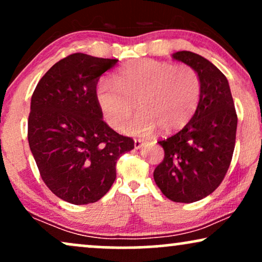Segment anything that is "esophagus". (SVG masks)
I'll list each match as a JSON object with an SVG mask.
<instances>
[{"mask_svg": "<svg viewBox=\"0 0 262 262\" xmlns=\"http://www.w3.org/2000/svg\"><path fill=\"white\" fill-rule=\"evenodd\" d=\"M144 144H145V140H142V139H135L134 140V147L137 148V150L144 146Z\"/></svg>", "mask_w": 262, "mask_h": 262, "instance_id": "1", "label": "esophagus"}]
</instances>
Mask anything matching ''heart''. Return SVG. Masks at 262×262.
I'll use <instances>...</instances> for the list:
<instances>
[{"instance_id":"1","label":"heart","mask_w":262,"mask_h":262,"mask_svg":"<svg viewBox=\"0 0 262 262\" xmlns=\"http://www.w3.org/2000/svg\"><path fill=\"white\" fill-rule=\"evenodd\" d=\"M202 83L188 65H173L154 59H137L122 66L115 81L98 85V101L111 127L120 129L137 111L138 120L127 128L135 134H150L156 127L170 133L188 123L198 106Z\"/></svg>"}]
</instances>
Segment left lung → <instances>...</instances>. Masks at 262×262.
I'll list each match as a JSON object with an SVG mask.
<instances>
[{
    "mask_svg": "<svg viewBox=\"0 0 262 262\" xmlns=\"http://www.w3.org/2000/svg\"><path fill=\"white\" fill-rule=\"evenodd\" d=\"M171 57L198 72L201 98L190 122L158 141L164 158L154 179L170 201L192 203L209 196L223 183L234 150L237 114L227 78L216 66L188 51Z\"/></svg>",
    "mask_w": 262,
    "mask_h": 262,
    "instance_id": "1",
    "label": "left lung"
}]
</instances>
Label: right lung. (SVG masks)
<instances>
[{
  "instance_id": "add662e5",
  "label": "right lung",
  "mask_w": 262,
  "mask_h": 262,
  "mask_svg": "<svg viewBox=\"0 0 262 262\" xmlns=\"http://www.w3.org/2000/svg\"><path fill=\"white\" fill-rule=\"evenodd\" d=\"M117 61L75 53L46 72L31 97L30 150L47 187L71 204L105 196L117 160L134 148L102 120L97 97L99 78Z\"/></svg>"
}]
</instances>
